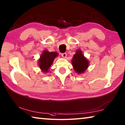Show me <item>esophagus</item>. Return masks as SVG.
I'll use <instances>...</instances> for the list:
<instances>
[{
  "instance_id": "34e87169",
  "label": "esophagus",
  "mask_w": 125,
  "mask_h": 125,
  "mask_svg": "<svg viewBox=\"0 0 125 125\" xmlns=\"http://www.w3.org/2000/svg\"><path fill=\"white\" fill-rule=\"evenodd\" d=\"M67 53H61V56L62 57H63V58H66L67 57Z\"/></svg>"
}]
</instances>
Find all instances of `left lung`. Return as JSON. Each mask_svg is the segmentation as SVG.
Returning a JSON list of instances; mask_svg holds the SVG:
<instances>
[{"mask_svg": "<svg viewBox=\"0 0 125 125\" xmlns=\"http://www.w3.org/2000/svg\"><path fill=\"white\" fill-rule=\"evenodd\" d=\"M72 62L74 70L78 74L84 73L89 65L88 61L85 57L80 50H78L76 51Z\"/></svg>", "mask_w": 125, "mask_h": 125, "instance_id": "obj_1", "label": "left lung"}]
</instances>
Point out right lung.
<instances>
[{"label": "right lung", "instance_id": "right-lung-1", "mask_svg": "<svg viewBox=\"0 0 125 125\" xmlns=\"http://www.w3.org/2000/svg\"><path fill=\"white\" fill-rule=\"evenodd\" d=\"M57 56L58 53L56 52H50L47 50H44L42 52L39 60H38V64L42 72L47 73L49 72L54 59Z\"/></svg>", "mask_w": 125, "mask_h": 125}]
</instances>
